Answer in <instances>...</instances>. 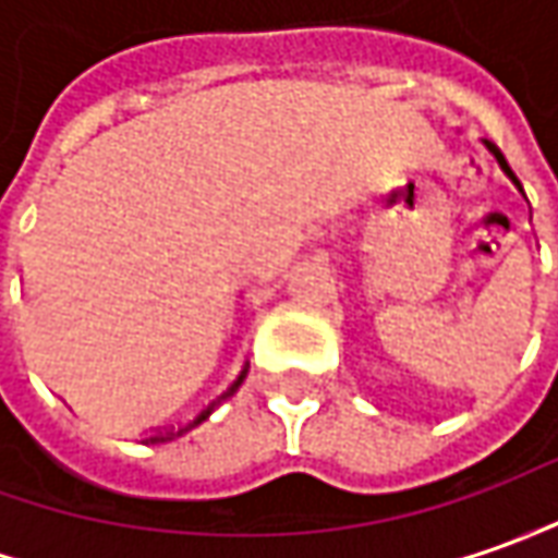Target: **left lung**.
I'll use <instances>...</instances> for the list:
<instances>
[{
  "mask_svg": "<svg viewBox=\"0 0 558 558\" xmlns=\"http://www.w3.org/2000/svg\"><path fill=\"white\" fill-rule=\"evenodd\" d=\"M483 146H486L488 155H492V158H495V161H498V168H501L504 173H507V180H510V183L517 185V189H519V195H522V198H525V192H522V185H519L517 173H513V170H510V165H507V158H504L501 151L495 149V146H492V143H488V140H483Z\"/></svg>",
  "mask_w": 558,
  "mask_h": 558,
  "instance_id": "left-lung-1",
  "label": "left lung"
}]
</instances>
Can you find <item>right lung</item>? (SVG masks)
I'll return each instance as SVG.
<instances>
[{"instance_id": "right-lung-1", "label": "right lung", "mask_w": 558, "mask_h": 558, "mask_svg": "<svg viewBox=\"0 0 558 558\" xmlns=\"http://www.w3.org/2000/svg\"><path fill=\"white\" fill-rule=\"evenodd\" d=\"M244 375H247V369H244V373L238 375V378H234V385H231V388L226 390V393H222V397H216L214 403H210V407L204 409V412H201L198 418H192V422L183 424V427H170V430H165V434H155V437H149V439H146V442H168V439H173V437H183V434H189V430H192V427H198L201 422H207V418H210V412H214V409L219 407V403H222V400H229V397H231V393H234V390L241 388V381H244Z\"/></svg>"}]
</instances>
